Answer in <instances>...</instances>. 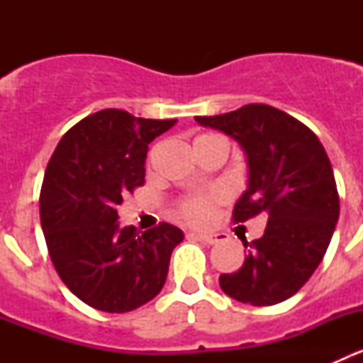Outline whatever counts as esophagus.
I'll return each mask as SVG.
<instances>
[{"instance_id": "34e87169", "label": "esophagus", "mask_w": 363, "mask_h": 363, "mask_svg": "<svg viewBox=\"0 0 363 363\" xmlns=\"http://www.w3.org/2000/svg\"><path fill=\"white\" fill-rule=\"evenodd\" d=\"M196 238L201 240V242H205V243H209V245H213V243L221 242V238H223V236L218 233H198Z\"/></svg>"}]
</instances>
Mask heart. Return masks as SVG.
<instances>
[{"label": "heart", "mask_w": 363, "mask_h": 363, "mask_svg": "<svg viewBox=\"0 0 363 363\" xmlns=\"http://www.w3.org/2000/svg\"><path fill=\"white\" fill-rule=\"evenodd\" d=\"M214 138H221L218 134H200V136L194 140V143L207 142V140H214ZM221 192L218 189H211V191L203 192H194V194H189L184 196L176 205V211L185 221L192 223V225H200L211 218L214 205L221 201Z\"/></svg>", "instance_id": "obj_1"}]
</instances>
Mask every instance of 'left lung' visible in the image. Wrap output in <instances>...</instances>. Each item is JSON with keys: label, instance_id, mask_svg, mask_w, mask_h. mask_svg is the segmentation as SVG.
I'll use <instances>...</instances> for the list:
<instances>
[{"label": "left lung", "instance_id": "1", "mask_svg": "<svg viewBox=\"0 0 363 363\" xmlns=\"http://www.w3.org/2000/svg\"><path fill=\"white\" fill-rule=\"evenodd\" d=\"M196 121L234 138L247 154L249 187L234 205V223L267 216L264 236L251 242L242 267L220 277L221 291L251 306L280 303L313 277L338 221L325 149L307 125L265 104Z\"/></svg>", "mask_w": 363, "mask_h": 363}]
</instances>
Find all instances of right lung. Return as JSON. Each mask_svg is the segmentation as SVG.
Wrapping results in <instances>:
<instances>
[{
	"mask_svg": "<svg viewBox=\"0 0 363 363\" xmlns=\"http://www.w3.org/2000/svg\"><path fill=\"white\" fill-rule=\"evenodd\" d=\"M176 120H145L120 108L83 118L63 134L45 171L40 220L52 265L86 306L129 313L165 284L184 233L158 223L145 233L116 223L118 205L145 184L149 143Z\"/></svg>",
	"mask_w": 363,
	"mask_h": 363,
	"instance_id": "1",
	"label": "right lung"
}]
</instances>
